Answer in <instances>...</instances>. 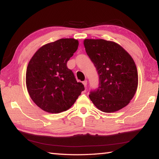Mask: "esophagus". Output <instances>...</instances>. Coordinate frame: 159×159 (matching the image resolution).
<instances>
[{
	"instance_id": "1",
	"label": "esophagus",
	"mask_w": 159,
	"mask_h": 159,
	"mask_svg": "<svg viewBox=\"0 0 159 159\" xmlns=\"http://www.w3.org/2000/svg\"><path fill=\"white\" fill-rule=\"evenodd\" d=\"M83 85H84V86H85V88H86V87H87V84H88V81H87V80H84V81H83Z\"/></svg>"
}]
</instances>
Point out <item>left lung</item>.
I'll list each match as a JSON object with an SVG mask.
<instances>
[{
    "instance_id": "left-lung-1",
    "label": "left lung",
    "mask_w": 159,
    "mask_h": 159,
    "mask_svg": "<svg viewBox=\"0 0 159 159\" xmlns=\"http://www.w3.org/2000/svg\"><path fill=\"white\" fill-rule=\"evenodd\" d=\"M87 55L99 75V87L89 98L95 106L106 113L127 106L135 94L138 74L131 56L120 45L104 39H85Z\"/></svg>"
}]
</instances>
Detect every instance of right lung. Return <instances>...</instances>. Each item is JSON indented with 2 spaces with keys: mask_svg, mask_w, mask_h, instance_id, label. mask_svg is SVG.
I'll return each mask as SVG.
<instances>
[{
  "mask_svg": "<svg viewBox=\"0 0 159 159\" xmlns=\"http://www.w3.org/2000/svg\"><path fill=\"white\" fill-rule=\"evenodd\" d=\"M78 47V40L61 39L43 45L29 61L26 88L32 100L43 111H66L84 90V85L76 81L66 66Z\"/></svg>",
  "mask_w": 159,
  "mask_h": 159,
  "instance_id": "obj_1",
  "label": "right lung"
}]
</instances>
